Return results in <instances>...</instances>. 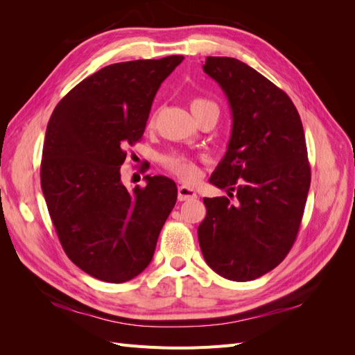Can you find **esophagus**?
<instances>
[{
    "label": "esophagus",
    "mask_w": 355,
    "mask_h": 355,
    "mask_svg": "<svg viewBox=\"0 0 355 355\" xmlns=\"http://www.w3.org/2000/svg\"><path fill=\"white\" fill-rule=\"evenodd\" d=\"M178 198H179L180 201L197 198V192H196V189H192V188H189V187L182 185V187H179V189H178Z\"/></svg>",
    "instance_id": "esophagus-1"
}]
</instances>
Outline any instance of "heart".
<instances>
[{
    "label": "heart",
    "mask_w": 355,
    "mask_h": 355,
    "mask_svg": "<svg viewBox=\"0 0 355 355\" xmlns=\"http://www.w3.org/2000/svg\"><path fill=\"white\" fill-rule=\"evenodd\" d=\"M206 106H214L211 101L197 98L191 102V110H198V108H206ZM164 166L171 173H175L178 178L185 182H194L198 178V167L191 158L185 155H171L164 159Z\"/></svg>",
    "instance_id": "b5f03b06"
}]
</instances>
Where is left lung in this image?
Here are the masks:
<instances>
[{"label": "left lung", "mask_w": 355, "mask_h": 355, "mask_svg": "<svg viewBox=\"0 0 355 355\" xmlns=\"http://www.w3.org/2000/svg\"><path fill=\"white\" fill-rule=\"evenodd\" d=\"M202 69L227 96L232 130L209 179L230 198H204L198 241L214 272L250 282L274 270L296 240L311 184L304 127L288 96L244 62L209 56Z\"/></svg>", "instance_id": "8db88e82"}]
</instances>
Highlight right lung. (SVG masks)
<instances>
[{
	"label": "right lung",
	"instance_id": "obj_1",
	"mask_svg": "<svg viewBox=\"0 0 355 355\" xmlns=\"http://www.w3.org/2000/svg\"><path fill=\"white\" fill-rule=\"evenodd\" d=\"M184 56L114 63L63 98L47 124L41 188L63 250L80 270L124 283L153 261L178 188L145 176L128 191L120 168L125 146L141 141L155 94Z\"/></svg>",
	"mask_w": 355,
	"mask_h": 355
}]
</instances>
